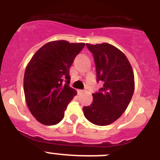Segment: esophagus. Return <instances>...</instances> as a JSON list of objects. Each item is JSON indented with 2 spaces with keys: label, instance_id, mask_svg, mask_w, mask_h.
Masks as SVG:
<instances>
[{
  "label": "esophagus",
  "instance_id": "esophagus-1",
  "mask_svg": "<svg viewBox=\"0 0 160 160\" xmlns=\"http://www.w3.org/2000/svg\"><path fill=\"white\" fill-rule=\"evenodd\" d=\"M83 92H84V90H78V94H82Z\"/></svg>",
  "mask_w": 160,
  "mask_h": 160
}]
</instances>
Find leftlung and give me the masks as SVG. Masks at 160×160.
<instances>
[{
    "instance_id": "1",
    "label": "left lung",
    "mask_w": 160,
    "mask_h": 160,
    "mask_svg": "<svg viewBox=\"0 0 160 160\" xmlns=\"http://www.w3.org/2000/svg\"><path fill=\"white\" fill-rule=\"evenodd\" d=\"M94 55L97 81L103 87L93 94V102L83 107L85 117L98 126L116 121L128 108L135 90L132 67L121 50L108 43L87 44Z\"/></svg>"
}]
</instances>
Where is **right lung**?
Returning <instances> with one entry per match:
<instances>
[{"instance_id":"add662e5","label":"right lung","mask_w":160,"mask_h":160,"mask_svg":"<svg viewBox=\"0 0 160 160\" xmlns=\"http://www.w3.org/2000/svg\"><path fill=\"white\" fill-rule=\"evenodd\" d=\"M84 43L64 40L46 43L35 53L24 74L25 101L32 116L42 124H58L77 94L70 87V67Z\"/></svg>"}]
</instances>
